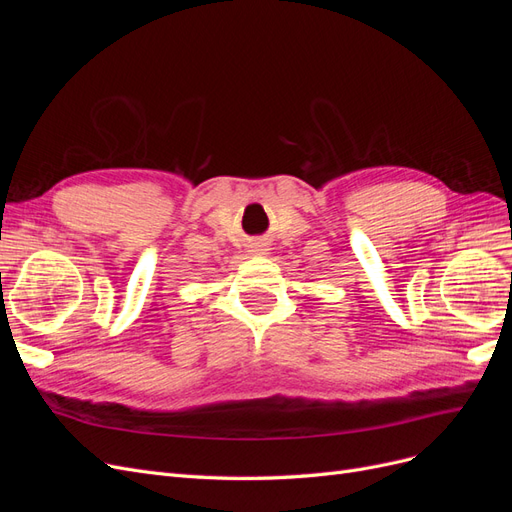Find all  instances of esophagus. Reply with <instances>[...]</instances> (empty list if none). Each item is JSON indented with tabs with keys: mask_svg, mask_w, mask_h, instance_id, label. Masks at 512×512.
I'll return each mask as SVG.
<instances>
[{
	"mask_svg": "<svg viewBox=\"0 0 512 512\" xmlns=\"http://www.w3.org/2000/svg\"><path fill=\"white\" fill-rule=\"evenodd\" d=\"M250 252L258 254V256H265V254H269V243L254 241V243H250Z\"/></svg>",
	"mask_w": 512,
	"mask_h": 512,
	"instance_id": "1",
	"label": "esophagus"
}]
</instances>
